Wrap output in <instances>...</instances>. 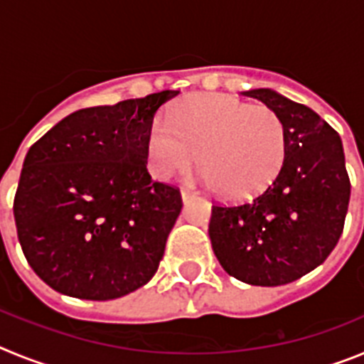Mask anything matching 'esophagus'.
Instances as JSON below:
<instances>
[{
	"instance_id": "obj_1",
	"label": "esophagus",
	"mask_w": 364,
	"mask_h": 364,
	"mask_svg": "<svg viewBox=\"0 0 364 364\" xmlns=\"http://www.w3.org/2000/svg\"><path fill=\"white\" fill-rule=\"evenodd\" d=\"M180 197H182V202H188L189 198H193V193H189V191H186V189H182V191H180Z\"/></svg>"
}]
</instances>
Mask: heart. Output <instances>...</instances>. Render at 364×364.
Masks as SVG:
<instances>
[{
    "label": "heart",
    "mask_w": 364,
    "mask_h": 364,
    "mask_svg": "<svg viewBox=\"0 0 364 364\" xmlns=\"http://www.w3.org/2000/svg\"><path fill=\"white\" fill-rule=\"evenodd\" d=\"M200 178L220 197L244 198L262 191L286 159V127L266 105H250L228 95L189 98L169 118L151 125L147 166L159 180L188 171L195 162Z\"/></svg>",
    "instance_id": "1"
}]
</instances>
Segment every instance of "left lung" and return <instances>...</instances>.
<instances>
[{"label": "left lung", "instance_id": "8db88e82", "mask_svg": "<svg viewBox=\"0 0 364 364\" xmlns=\"http://www.w3.org/2000/svg\"><path fill=\"white\" fill-rule=\"evenodd\" d=\"M282 118L286 159L255 198L213 205L210 239L231 277L253 286H281L326 260L339 240L350 202L343 142L306 105L272 89H250Z\"/></svg>", "mask_w": 364, "mask_h": 364}]
</instances>
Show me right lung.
<instances>
[{
	"instance_id": "right-lung-1",
	"label": "right lung",
	"mask_w": 364,
	"mask_h": 364,
	"mask_svg": "<svg viewBox=\"0 0 364 364\" xmlns=\"http://www.w3.org/2000/svg\"><path fill=\"white\" fill-rule=\"evenodd\" d=\"M176 95L80 109L28 149L16 230L27 262L53 290L111 301L153 279L182 197L151 180L146 140L156 111Z\"/></svg>"
}]
</instances>
